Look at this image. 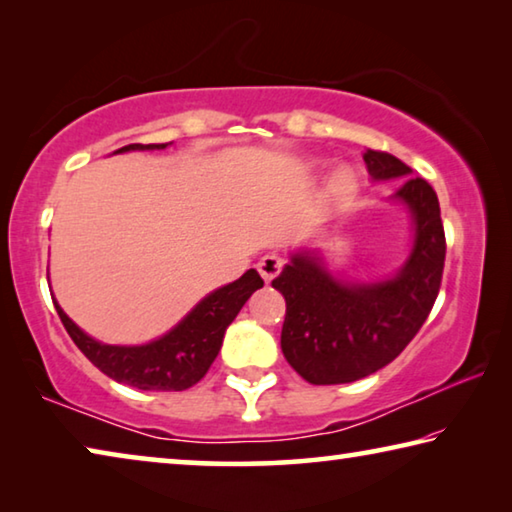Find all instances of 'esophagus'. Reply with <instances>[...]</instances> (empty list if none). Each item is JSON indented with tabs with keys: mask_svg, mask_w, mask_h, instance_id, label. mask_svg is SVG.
Returning a JSON list of instances; mask_svg holds the SVG:
<instances>
[{
	"mask_svg": "<svg viewBox=\"0 0 512 512\" xmlns=\"http://www.w3.org/2000/svg\"><path fill=\"white\" fill-rule=\"evenodd\" d=\"M282 264H284L282 257H277V255H264V257L257 262V271H259V275L264 277V282H271L273 277H275L277 273H280Z\"/></svg>",
	"mask_w": 512,
	"mask_h": 512,
	"instance_id": "34e87169",
	"label": "esophagus"
}]
</instances>
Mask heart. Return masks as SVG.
Returning <instances> with one entry per match:
<instances>
[{
    "label": "heart",
    "mask_w": 512,
    "mask_h": 512,
    "mask_svg": "<svg viewBox=\"0 0 512 512\" xmlns=\"http://www.w3.org/2000/svg\"><path fill=\"white\" fill-rule=\"evenodd\" d=\"M357 189V173L348 164H336L327 178V192L332 198H348Z\"/></svg>",
    "instance_id": "1"
}]
</instances>
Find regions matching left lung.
Here are the masks:
<instances>
[{
  "instance_id": "1",
  "label": "left lung",
  "mask_w": 512,
  "mask_h": 512,
  "mask_svg": "<svg viewBox=\"0 0 512 512\" xmlns=\"http://www.w3.org/2000/svg\"><path fill=\"white\" fill-rule=\"evenodd\" d=\"M372 183L402 178L388 201L411 216L402 266L379 280H348L318 246H300L271 282L287 300L282 354L309 384H350L391 363L418 334L436 302L445 266V230L433 187L391 153L366 151Z\"/></svg>"
}]
</instances>
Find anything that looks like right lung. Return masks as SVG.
I'll return each mask as SVG.
<instances>
[{
	"instance_id": "obj_1",
	"label": "right lung",
	"mask_w": 512,
	"mask_h": 512,
	"mask_svg": "<svg viewBox=\"0 0 512 512\" xmlns=\"http://www.w3.org/2000/svg\"><path fill=\"white\" fill-rule=\"evenodd\" d=\"M169 144H128L115 153L128 151H162ZM264 280L255 268H250L239 280L207 293L178 320L167 334L140 345H110L97 341L94 336L74 323L54 298L60 320L79 345V350L97 366L103 375L128 384L140 391H185L205 377L212 361L221 350L225 329L237 318L246 300Z\"/></svg>"
}]
</instances>
